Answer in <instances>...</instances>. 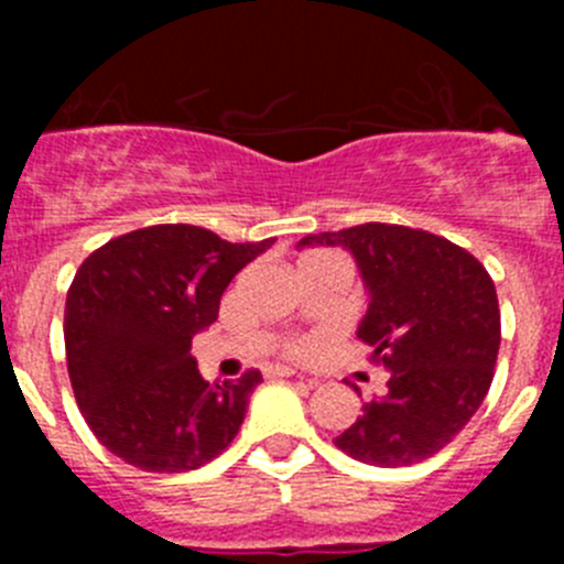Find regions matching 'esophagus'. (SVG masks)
I'll return each instance as SVG.
<instances>
[{
    "label": "esophagus",
    "mask_w": 564,
    "mask_h": 564,
    "mask_svg": "<svg viewBox=\"0 0 564 564\" xmlns=\"http://www.w3.org/2000/svg\"><path fill=\"white\" fill-rule=\"evenodd\" d=\"M265 376H273V378H291V376H296V370H293V367H288V364H268V367H265Z\"/></svg>",
    "instance_id": "1"
}]
</instances>
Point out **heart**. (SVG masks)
Here are the masks:
<instances>
[{"instance_id":"1","label":"heart","mask_w":564,"mask_h":564,"mask_svg":"<svg viewBox=\"0 0 564 564\" xmlns=\"http://www.w3.org/2000/svg\"><path fill=\"white\" fill-rule=\"evenodd\" d=\"M307 257H316V253H307ZM307 347H311V341H305V338H293V341H288V352H307Z\"/></svg>"}]
</instances>
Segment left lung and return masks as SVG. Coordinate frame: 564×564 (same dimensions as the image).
<instances>
[{
	"label": "left lung",
	"instance_id": "obj_1",
	"mask_svg": "<svg viewBox=\"0 0 564 564\" xmlns=\"http://www.w3.org/2000/svg\"><path fill=\"white\" fill-rule=\"evenodd\" d=\"M299 246H341L370 293L358 338L390 372L387 395L336 437L344 455L412 466L452 443L480 410L500 350L495 282L466 248L421 228L364 223Z\"/></svg>",
	"mask_w": 564,
	"mask_h": 564
}]
</instances>
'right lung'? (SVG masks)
Wrapping results in <instances>:
<instances>
[{
    "label": "right lung",
    "instance_id": "right-lung-1",
    "mask_svg": "<svg viewBox=\"0 0 564 564\" xmlns=\"http://www.w3.org/2000/svg\"><path fill=\"white\" fill-rule=\"evenodd\" d=\"M273 239L228 242L197 226H149L109 239L76 271L64 307L67 372L93 435L129 466L177 475L237 437L259 370L208 383L192 338Z\"/></svg>",
    "mask_w": 564,
    "mask_h": 564
}]
</instances>
